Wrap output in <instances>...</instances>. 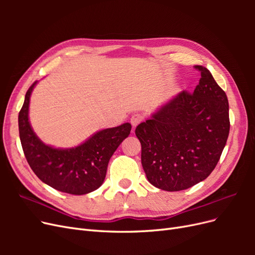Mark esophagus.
Instances as JSON below:
<instances>
[{
	"label": "esophagus",
	"instance_id": "34e87169",
	"mask_svg": "<svg viewBox=\"0 0 255 255\" xmlns=\"http://www.w3.org/2000/svg\"><path fill=\"white\" fill-rule=\"evenodd\" d=\"M141 121H142V116L140 114H134L132 117H130V125H132L133 128H136Z\"/></svg>",
	"mask_w": 255,
	"mask_h": 255
}]
</instances>
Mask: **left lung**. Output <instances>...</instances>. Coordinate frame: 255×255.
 <instances>
[{
  "label": "left lung",
  "instance_id": "1",
  "mask_svg": "<svg viewBox=\"0 0 255 255\" xmlns=\"http://www.w3.org/2000/svg\"><path fill=\"white\" fill-rule=\"evenodd\" d=\"M196 68L201 79L194 92L180 91L135 129L146 179L166 191L187 189L205 180L230 132L226 92L205 67Z\"/></svg>",
  "mask_w": 255,
  "mask_h": 255
}]
</instances>
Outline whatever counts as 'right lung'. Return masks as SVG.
<instances>
[{"label": "right lung", "instance_id": "add662e5", "mask_svg": "<svg viewBox=\"0 0 255 255\" xmlns=\"http://www.w3.org/2000/svg\"><path fill=\"white\" fill-rule=\"evenodd\" d=\"M36 81L27 90L19 113V134L23 152L35 174L54 189L71 195H86L103 184L109 161L132 126L100 129L73 148H56L44 143L30 126L28 111Z\"/></svg>", "mask_w": 255, "mask_h": 255}]
</instances>
